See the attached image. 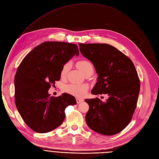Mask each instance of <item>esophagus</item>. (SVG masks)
I'll use <instances>...</instances> for the list:
<instances>
[{
    "instance_id": "obj_1",
    "label": "esophagus",
    "mask_w": 159,
    "mask_h": 159,
    "mask_svg": "<svg viewBox=\"0 0 159 159\" xmlns=\"http://www.w3.org/2000/svg\"><path fill=\"white\" fill-rule=\"evenodd\" d=\"M83 101V99H79V98H77L76 99V102L78 104H80L81 102H82Z\"/></svg>"
}]
</instances>
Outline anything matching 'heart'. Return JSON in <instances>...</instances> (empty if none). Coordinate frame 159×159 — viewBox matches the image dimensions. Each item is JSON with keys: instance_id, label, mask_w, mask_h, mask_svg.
<instances>
[{"instance_id": "1", "label": "heart", "mask_w": 159, "mask_h": 159, "mask_svg": "<svg viewBox=\"0 0 159 159\" xmlns=\"http://www.w3.org/2000/svg\"><path fill=\"white\" fill-rule=\"evenodd\" d=\"M77 67L83 73H86L90 70H93V65L88 60H81L76 62ZM69 69V64L66 63L63 65L60 70V76L64 78L68 72ZM88 87L86 84H70L65 87L64 90L66 92L75 95L78 97H81L84 96L88 91Z\"/></svg>"}]
</instances>
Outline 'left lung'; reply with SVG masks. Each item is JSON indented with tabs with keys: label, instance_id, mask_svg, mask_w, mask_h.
Segmentation results:
<instances>
[{
	"label": "left lung",
	"instance_id": "8db88e82",
	"mask_svg": "<svg viewBox=\"0 0 159 159\" xmlns=\"http://www.w3.org/2000/svg\"><path fill=\"white\" fill-rule=\"evenodd\" d=\"M82 55L90 60L98 75L93 95L106 94V102L99 98L85 99L89 109L87 125L105 136L115 135L130 123L137 106L140 81L132 60L107 44L79 43Z\"/></svg>",
	"mask_w": 159,
	"mask_h": 159
}]
</instances>
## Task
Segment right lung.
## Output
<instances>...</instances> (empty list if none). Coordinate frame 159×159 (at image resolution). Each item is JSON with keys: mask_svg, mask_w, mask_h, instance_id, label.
<instances>
[{"mask_svg": "<svg viewBox=\"0 0 159 159\" xmlns=\"http://www.w3.org/2000/svg\"><path fill=\"white\" fill-rule=\"evenodd\" d=\"M79 55L75 44L47 41L34 48L23 59L15 77V101L25 123L39 133L50 132L64 120L65 109L76 104L72 95L55 97L48 90L60 79L64 64Z\"/></svg>", "mask_w": 159, "mask_h": 159, "instance_id": "obj_1", "label": "right lung"}]
</instances>
